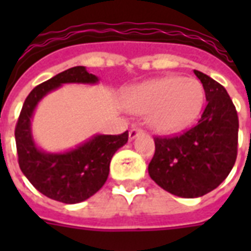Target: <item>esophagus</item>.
Wrapping results in <instances>:
<instances>
[{"label": "esophagus", "instance_id": "1", "mask_svg": "<svg viewBox=\"0 0 251 251\" xmlns=\"http://www.w3.org/2000/svg\"><path fill=\"white\" fill-rule=\"evenodd\" d=\"M141 133H142V129H139V127H133V129L129 131V139L130 141H133V139L137 138L138 134H141Z\"/></svg>", "mask_w": 251, "mask_h": 251}]
</instances>
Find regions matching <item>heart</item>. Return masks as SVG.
Listing matches in <instances>:
<instances>
[{
  "label": "heart",
  "mask_w": 251,
  "mask_h": 251,
  "mask_svg": "<svg viewBox=\"0 0 251 251\" xmlns=\"http://www.w3.org/2000/svg\"><path fill=\"white\" fill-rule=\"evenodd\" d=\"M122 102L131 113L147 114L150 127L156 133L175 134L198 118L204 90L197 79L164 76L127 88Z\"/></svg>",
  "instance_id": "1"
}]
</instances>
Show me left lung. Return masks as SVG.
I'll return each instance as SVG.
<instances>
[{"mask_svg":"<svg viewBox=\"0 0 251 251\" xmlns=\"http://www.w3.org/2000/svg\"><path fill=\"white\" fill-rule=\"evenodd\" d=\"M206 94L207 105L198 125L182 135L155 138L149 175L168 193L198 198L228 177L237 157L238 117L226 90L194 70Z\"/></svg>","mask_w":251,"mask_h":251,"instance_id":"obj_1","label":"left lung"}]
</instances>
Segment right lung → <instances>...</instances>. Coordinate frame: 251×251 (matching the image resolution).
<instances>
[{"instance_id": "right-lung-1", "label": "right lung", "mask_w": 251, "mask_h": 251, "mask_svg": "<svg viewBox=\"0 0 251 251\" xmlns=\"http://www.w3.org/2000/svg\"><path fill=\"white\" fill-rule=\"evenodd\" d=\"M98 84L99 78L75 66L57 74L33 88L22 108L15 127L18 161L23 175L45 197L57 202L74 204L98 193L109 175V164L118 149L127 143L129 134H95L74 149L49 152L33 139V113L39 102L62 84Z\"/></svg>"}]
</instances>
